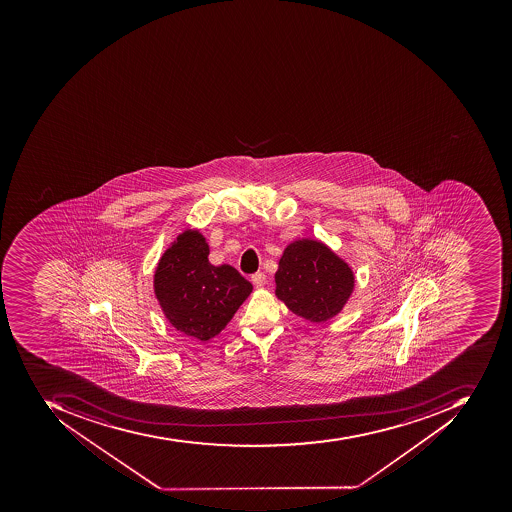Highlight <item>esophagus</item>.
I'll return each instance as SVG.
<instances>
[{
  "label": "esophagus",
  "mask_w": 512,
  "mask_h": 512,
  "mask_svg": "<svg viewBox=\"0 0 512 512\" xmlns=\"http://www.w3.org/2000/svg\"><path fill=\"white\" fill-rule=\"evenodd\" d=\"M266 276L263 272H255L254 276H252V283H254L255 287L261 288L265 285Z\"/></svg>",
  "instance_id": "1"
}]
</instances>
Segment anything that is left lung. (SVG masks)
Segmentation results:
<instances>
[{
  "mask_svg": "<svg viewBox=\"0 0 512 512\" xmlns=\"http://www.w3.org/2000/svg\"><path fill=\"white\" fill-rule=\"evenodd\" d=\"M274 279L277 299L294 315L316 324L341 313L356 288L348 261L313 238L287 244Z\"/></svg>",
  "mask_w": 512,
  "mask_h": 512,
  "instance_id": "obj_1",
  "label": "left lung"
}]
</instances>
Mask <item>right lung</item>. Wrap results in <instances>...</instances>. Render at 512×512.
I'll return each mask as SVG.
<instances>
[{
    "mask_svg": "<svg viewBox=\"0 0 512 512\" xmlns=\"http://www.w3.org/2000/svg\"><path fill=\"white\" fill-rule=\"evenodd\" d=\"M210 246L199 229H185L161 255L153 293L164 318L188 337L208 341L225 329L252 293L233 266L211 265Z\"/></svg>",
    "mask_w": 512,
    "mask_h": 512,
    "instance_id": "add662e5",
    "label": "right lung"
}]
</instances>
